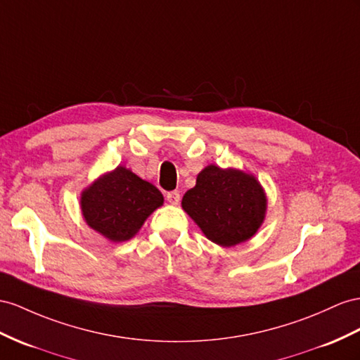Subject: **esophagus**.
Returning a JSON list of instances; mask_svg holds the SVG:
<instances>
[{
  "label": "esophagus",
  "mask_w": 360,
  "mask_h": 360,
  "mask_svg": "<svg viewBox=\"0 0 360 360\" xmlns=\"http://www.w3.org/2000/svg\"><path fill=\"white\" fill-rule=\"evenodd\" d=\"M167 202L169 204H172V205H178L179 204V199H181V195H179V191H169L167 193Z\"/></svg>",
  "instance_id": "1"
}]
</instances>
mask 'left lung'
<instances>
[{
    "label": "left lung",
    "instance_id": "obj_1",
    "mask_svg": "<svg viewBox=\"0 0 360 360\" xmlns=\"http://www.w3.org/2000/svg\"><path fill=\"white\" fill-rule=\"evenodd\" d=\"M268 199L254 174L210 164L182 198V208L208 240L229 248L243 243L262 226Z\"/></svg>",
    "mask_w": 360,
    "mask_h": 360
}]
</instances>
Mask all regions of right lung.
<instances>
[{
  "label": "right lung",
  "mask_w": 360,
  "mask_h": 360,
  "mask_svg": "<svg viewBox=\"0 0 360 360\" xmlns=\"http://www.w3.org/2000/svg\"><path fill=\"white\" fill-rule=\"evenodd\" d=\"M162 204L161 191L153 184L123 165L101 174L80 195L86 224L114 243L132 238L146 219Z\"/></svg>",
  "instance_id": "add662e5"
}]
</instances>
